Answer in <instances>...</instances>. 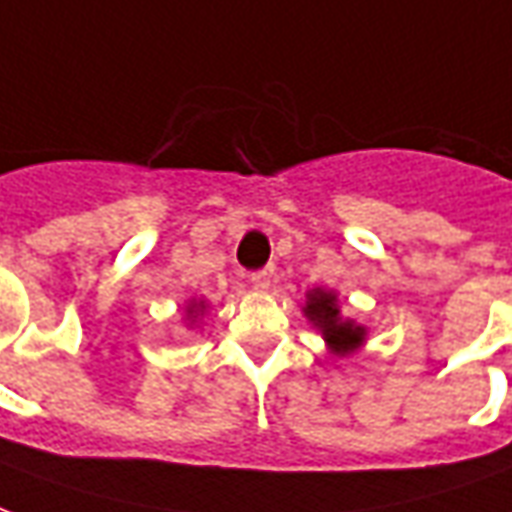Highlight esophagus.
I'll list each match as a JSON object with an SVG mask.
<instances>
[{"label": "esophagus", "instance_id": "34e87169", "mask_svg": "<svg viewBox=\"0 0 512 512\" xmlns=\"http://www.w3.org/2000/svg\"><path fill=\"white\" fill-rule=\"evenodd\" d=\"M271 280H274V268H263V271H255V274H252V282H255L257 288H268Z\"/></svg>", "mask_w": 512, "mask_h": 512}]
</instances>
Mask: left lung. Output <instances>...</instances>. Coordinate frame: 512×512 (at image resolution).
Listing matches in <instances>:
<instances>
[{"instance_id": "obj_1", "label": "left lung", "mask_w": 512, "mask_h": 512, "mask_svg": "<svg viewBox=\"0 0 512 512\" xmlns=\"http://www.w3.org/2000/svg\"><path fill=\"white\" fill-rule=\"evenodd\" d=\"M302 313L313 324V330L321 332L332 357H349L355 355L360 346H366L368 330L363 324H357L355 318L343 316L341 299L330 288H321V285L310 288L305 293Z\"/></svg>"}]
</instances>
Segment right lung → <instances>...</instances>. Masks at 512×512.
Wrapping results in <instances>:
<instances>
[{"mask_svg":"<svg viewBox=\"0 0 512 512\" xmlns=\"http://www.w3.org/2000/svg\"><path fill=\"white\" fill-rule=\"evenodd\" d=\"M207 310H210V305H207V299H202V296H199V299H188V302H185V310H182V313H185V324H188V327H199L202 318L207 316Z\"/></svg>","mask_w":512,"mask_h":512,"instance_id":"right-lung-1","label":"right lung"}]
</instances>
